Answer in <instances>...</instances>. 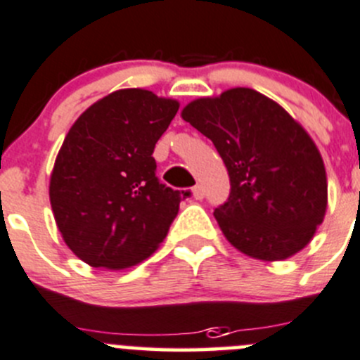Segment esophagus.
Here are the masks:
<instances>
[{
    "label": "esophagus",
    "instance_id": "1",
    "mask_svg": "<svg viewBox=\"0 0 360 360\" xmlns=\"http://www.w3.org/2000/svg\"><path fill=\"white\" fill-rule=\"evenodd\" d=\"M204 195H205L204 186H202V184H197V186L193 188V197L197 198V200H202V198H204Z\"/></svg>",
    "mask_w": 360,
    "mask_h": 360
}]
</instances>
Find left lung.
<instances>
[{
    "instance_id": "obj_1",
    "label": "left lung",
    "mask_w": 360,
    "mask_h": 360,
    "mask_svg": "<svg viewBox=\"0 0 360 360\" xmlns=\"http://www.w3.org/2000/svg\"><path fill=\"white\" fill-rule=\"evenodd\" d=\"M211 139L230 177L214 209L229 243L258 260H283L315 236L327 209L323 160L304 128L250 87L198 98L181 112Z\"/></svg>"
}]
</instances>
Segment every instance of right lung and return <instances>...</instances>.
<instances>
[{"label": "right lung", "instance_id": "add662e5", "mask_svg": "<svg viewBox=\"0 0 360 360\" xmlns=\"http://www.w3.org/2000/svg\"><path fill=\"white\" fill-rule=\"evenodd\" d=\"M177 109L148 89H120L70 128L49 197L66 246L86 264L131 267L165 239L190 191L160 183L153 151Z\"/></svg>", "mask_w": 360, "mask_h": 360}]
</instances>
